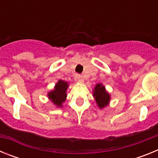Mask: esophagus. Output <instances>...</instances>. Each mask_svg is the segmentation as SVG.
<instances>
[{
	"instance_id": "34e87169",
	"label": "esophagus",
	"mask_w": 158,
	"mask_h": 158,
	"mask_svg": "<svg viewBox=\"0 0 158 158\" xmlns=\"http://www.w3.org/2000/svg\"><path fill=\"white\" fill-rule=\"evenodd\" d=\"M77 79H78V81H80V82H81V83L84 81L83 77H82L81 75H78V76H77Z\"/></svg>"
}]
</instances>
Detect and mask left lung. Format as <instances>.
<instances>
[{
  "label": "left lung",
  "mask_w": 158,
  "mask_h": 158,
  "mask_svg": "<svg viewBox=\"0 0 158 158\" xmlns=\"http://www.w3.org/2000/svg\"><path fill=\"white\" fill-rule=\"evenodd\" d=\"M93 96H94L97 106L100 108H104V107L108 105L111 100L109 93L106 91L105 87L101 83L97 84L95 86L93 89Z\"/></svg>",
  "instance_id": "obj_1"
}]
</instances>
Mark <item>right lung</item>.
Listing matches in <instances>:
<instances>
[{
    "label": "right lung",
    "instance_id": "1",
    "mask_svg": "<svg viewBox=\"0 0 158 158\" xmlns=\"http://www.w3.org/2000/svg\"><path fill=\"white\" fill-rule=\"evenodd\" d=\"M68 87H69V84L66 81L59 80L54 86V90H52L47 94L48 98L58 107H62V104L66 99V90Z\"/></svg>",
    "mask_w": 158,
    "mask_h": 158
}]
</instances>
